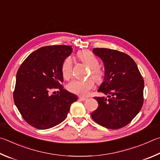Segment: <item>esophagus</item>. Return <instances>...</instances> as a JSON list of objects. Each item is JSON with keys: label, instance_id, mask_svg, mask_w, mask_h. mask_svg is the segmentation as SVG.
Segmentation results:
<instances>
[{"label": "esophagus", "instance_id": "esophagus-1", "mask_svg": "<svg viewBox=\"0 0 160 160\" xmlns=\"http://www.w3.org/2000/svg\"><path fill=\"white\" fill-rule=\"evenodd\" d=\"M79 99H80V101H86L87 99H88V98H85V97H79Z\"/></svg>", "mask_w": 160, "mask_h": 160}]
</instances>
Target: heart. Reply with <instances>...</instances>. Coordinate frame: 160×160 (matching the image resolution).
Segmentation results:
<instances>
[{
    "mask_svg": "<svg viewBox=\"0 0 160 160\" xmlns=\"http://www.w3.org/2000/svg\"><path fill=\"white\" fill-rule=\"evenodd\" d=\"M77 57L83 63L90 68L89 75L96 82H102L105 78V72L98 64L99 61L95 55L89 50H80L77 53ZM62 74L64 79L68 80L72 76V63L70 57H66L63 61L61 66ZM94 88V81L92 79L85 80H74L68 83L67 88L69 92L82 97L88 95L89 92Z\"/></svg>",
    "mask_w": 160,
    "mask_h": 160,
    "instance_id": "heart-1",
    "label": "heart"
}]
</instances>
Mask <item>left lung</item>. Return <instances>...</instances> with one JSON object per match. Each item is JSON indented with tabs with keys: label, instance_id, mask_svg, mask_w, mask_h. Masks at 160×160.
Masks as SVG:
<instances>
[{
	"label": "left lung",
	"instance_id": "1",
	"mask_svg": "<svg viewBox=\"0 0 160 160\" xmlns=\"http://www.w3.org/2000/svg\"><path fill=\"white\" fill-rule=\"evenodd\" d=\"M92 51L105 66L104 81L98 92L108 98L94 97L98 106L92 112V118L108 129H120L130 123L143 106V77L128 54L107 48H94Z\"/></svg>",
	"mask_w": 160,
	"mask_h": 160
}]
</instances>
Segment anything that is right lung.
Returning a JSON list of instances; mask_svg holds the SVG:
<instances>
[{
	"mask_svg": "<svg viewBox=\"0 0 160 160\" xmlns=\"http://www.w3.org/2000/svg\"><path fill=\"white\" fill-rule=\"evenodd\" d=\"M72 50L68 45L40 48L28 55L17 71L14 102L24 120L35 128L47 129L60 124L78 100L62 85L61 66ZM53 88L59 93L51 95Z\"/></svg>",
	"mask_w": 160,
	"mask_h": 160,
	"instance_id": "right-lung-1",
	"label": "right lung"
}]
</instances>
